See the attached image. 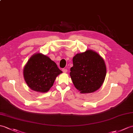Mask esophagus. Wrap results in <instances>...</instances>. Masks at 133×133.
<instances>
[{"label": "esophagus", "instance_id": "obj_1", "mask_svg": "<svg viewBox=\"0 0 133 133\" xmlns=\"http://www.w3.org/2000/svg\"><path fill=\"white\" fill-rule=\"evenodd\" d=\"M62 71H63V72H64V73H66V72H67V70L66 69H62Z\"/></svg>", "mask_w": 133, "mask_h": 133}]
</instances>
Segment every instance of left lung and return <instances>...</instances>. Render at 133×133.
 Returning a JSON list of instances; mask_svg holds the SVG:
<instances>
[{
  "mask_svg": "<svg viewBox=\"0 0 133 133\" xmlns=\"http://www.w3.org/2000/svg\"><path fill=\"white\" fill-rule=\"evenodd\" d=\"M72 61L70 75L76 88L82 94L97 90L103 84L107 73L103 58L97 52L88 50L77 54Z\"/></svg>",
  "mask_w": 133,
  "mask_h": 133,
  "instance_id": "1",
  "label": "left lung"
}]
</instances>
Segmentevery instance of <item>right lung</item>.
<instances>
[{
  "label": "right lung",
  "mask_w": 133,
  "mask_h": 133,
  "mask_svg": "<svg viewBox=\"0 0 133 133\" xmlns=\"http://www.w3.org/2000/svg\"><path fill=\"white\" fill-rule=\"evenodd\" d=\"M62 72L54 61L46 55L38 53L33 55L27 62L24 69V77L30 89L46 92Z\"/></svg>",
  "instance_id": "add662e5"
}]
</instances>
